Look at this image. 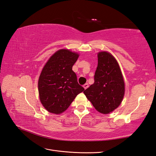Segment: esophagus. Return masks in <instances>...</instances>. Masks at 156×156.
<instances>
[{
	"label": "esophagus",
	"instance_id": "obj_1",
	"mask_svg": "<svg viewBox=\"0 0 156 156\" xmlns=\"http://www.w3.org/2000/svg\"><path fill=\"white\" fill-rule=\"evenodd\" d=\"M88 86H89V85H88V83H86V84H85L84 86H83V87H84V88L85 90L88 88Z\"/></svg>",
	"mask_w": 156,
	"mask_h": 156
}]
</instances>
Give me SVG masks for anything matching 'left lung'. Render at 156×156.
Masks as SVG:
<instances>
[{
	"label": "left lung",
	"instance_id": "1",
	"mask_svg": "<svg viewBox=\"0 0 156 156\" xmlns=\"http://www.w3.org/2000/svg\"><path fill=\"white\" fill-rule=\"evenodd\" d=\"M125 92L124 78L119 64L109 52L98 53L94 83L84 91L95 109L109 114L120 105Z\"/></svg>",
	"mask_w": 156,
	"mask_h": 156
}]
</instances>
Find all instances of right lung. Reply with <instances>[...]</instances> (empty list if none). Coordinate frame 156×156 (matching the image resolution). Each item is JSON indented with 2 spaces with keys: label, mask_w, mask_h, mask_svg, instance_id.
Masks as SVG:
<instances>
[{
  "label": "right lung",
  "mask_w": 156,
  "mask_h": 156,
  "mask_svg": "<svg viewBox=\"0 0 156 156\" xmlns=\"http://www.w3.org/2000/svg\"><path fill=\"white\" fill-rule=\"evenodd\" d=\"M79 54L68 49L58 50L44 65L38 79L40 100L50 113L60 114L70 106L84 88L72 70Z\"/></svg>",
  "instance_id": "obj_1"
}]
</instances>
